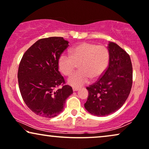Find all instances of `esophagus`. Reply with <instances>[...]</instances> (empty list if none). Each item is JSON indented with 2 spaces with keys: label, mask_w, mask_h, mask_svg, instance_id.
<instances>
[{
  "label": "esophagus",
  "mask_w": 149,
  "mask_h": 149,
  "mask_svg": "<svg viewBox=\"0 0 149 149\" xmlns=\"http://www.w3.org/2000/svg\"><path fill=\"white\" fill-rule=\"evenodd\" d=\"M72 90H73V91H79V88L73 87L72 88Z\"/></svg>",
  "instance_id": "34e87169"
}]
</instances>
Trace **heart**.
<instances>
[{"label":"heart","instance_id":"obj_1","mask_svg":"<svg viewBox=\"0 0 149 149\" xmlns=\"http://www.w3.org/2000/svg\"><path fill=\"white\" fill-rule=\"evenodd\" d=\"M109 63V52L102 45L83 43L71 49V55L61 54L58 60V68L69 76L79 63V69L68 79V84L73 87H81L88 83L91 79L100 77L105 72Z\"/></svg>","mask_w":149,"mask_h":149}]
</instances>
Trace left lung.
I'll return each mask as SVG.
<instances>
[{
  "label": "left lung",
  "instance_id": "left-lung-1",
  "mask_svg": "<svg viewBox=\"0 0 149 149\" xmlns=\"http://www.w3.org/2000/svg\"><path fill=\"white\" fill-rule=\"evenodd\" d=\"M109 63L100 79L87 87L88 97L84 107L95 116H106L119 110L127 100L133 84V67L127 52L109 42Z\"/></svg>",
  "mask_w": 149,
  "mask_h": 149
}]
</instances>
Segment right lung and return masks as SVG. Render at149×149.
I'll use <instances>...</instances> for the list:
<instances>
[{"instance_id":"1","label":"right lung","mask_w":149,"mask_h":149,"mask_svg":"<svg viewBox=\"0 0 149 149\" xmlns=\"http://www.w3.org/2000/svg\"><path fill=\"white\" fill-rule=\"evenodd\" d=\"M68 43L63 37L41 38L27 49L20 62L18 81L22 98L39 116H57L73 93L71 86L65 85L58 65V58ZM60 85L62 87L57 89Z\"/></svg>"}]
</instances>
